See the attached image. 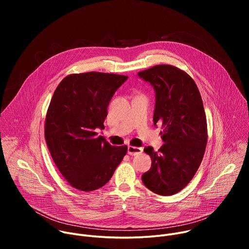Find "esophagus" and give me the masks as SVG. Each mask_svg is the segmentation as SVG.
<instances>
[{"instance_id": "obj_1", "label": "esophagus", "mask_w": 249, "mask_h": 249, "mask_svg": "<svg viewBox=\"0 0 249 249\" xmlns=\"http://www.w3.org/2000/svg\"><path fill=\"white\" fill-rule=\"evenodd\" d=\"M142 152H143V149H142V148L128 146V149H127V153L130 156H137V155H140Z\"/></svg>"}]
</instances>
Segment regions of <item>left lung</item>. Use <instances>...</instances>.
Returning a JSON list of instances; mask_svg holds the SVG:
<instances>
[{
    "label": "left lung",
    "mask_w": 249,
    "mask_h": 249,
    "mask_svg": "<svg viewBox=\"0 0 249 249\" xmlns=\"http://www.w3.org/2000/svg\"><path fill=\"white\" fill-rule=\"evenodd\" d=\"M156 93L154 124L161 123L163 145L158 152L146 147L152 167L142 180L154 193L173 195L193 178L207 145V121L195 82L183 71L158 65L138 73Z\"/></svg>",
    "instance_id": "left-lung-1"
}]
</instances>
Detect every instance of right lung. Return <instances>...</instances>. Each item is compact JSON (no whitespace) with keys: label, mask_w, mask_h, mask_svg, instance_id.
Returning <instances> with one entry per match:
<instances>
[{"label":"right lung","mask_w":249,"mask_h":249,"mask_svg":"<svg viewBox=\"0 0 249 249\" xmlns=\"http://www.w3.org/2000/svg\"><path fill=\"white\" fill-rule=\"evenodd\" d=\"M127 76L89 72L70 75L54 91L45 122V140L65 179L82 191L109 181L127 153L96 131L103 129L108 104Z\"/></svg>","instance_id":"obj_1"}]
</instances>
